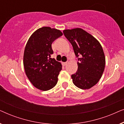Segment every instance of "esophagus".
I'll list each match as a JSON object with an SVG mask.
<instances>
[{"instance_id":"esophagus-1","label":"esophagus","mask_w":124,"mask_h":124,"mask_svg":"<svg viewBox=\"0 0 124 124\" xmlns=\"http://www.w3.org/2000/svg\"><path fill=\"white\" fill-rule=\"evenodd\" d=\"M67 64V62H62V65H63L64 66L66 65Z\"/></svg>"}]
</instances>
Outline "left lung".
<instances>
[{
  "label": "left lung",
  "mask_w": 124,
  "mask_h": 124,
  "mask_svg": "<svg viewBox=\"0 0 124 124\" xmlns=\"http://www.w3.org/2000/svg\"><path fill=\"white\" fill-rule=\"evenodd\" d=\"M64 34L78 57V70L71 76L74 85L89 89L97 84L104 72L106 58L99 41L81 28L66 29Z\"/></svg>",
  "instance_id": "obj_1"
}]
</instances>
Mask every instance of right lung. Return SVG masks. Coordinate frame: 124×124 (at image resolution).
I'll use <instances>...</instances> for the list:
<instances>
[{
	"mask_svg": "<svg viewBox=\"0 0 124 124\" xmlns=\"http://www.w3.org/2000/svg\"><path fill=\"white\" fill-rule=\"evenodd\" d=\"M60 30L42 27L32 34L28 40L23 54L25 72L33 85L39 90L47 91L55 87L62 65L55 59L51 44L62 36Z\"/></svg>",
	"mask_w": 124,
	"mask_h": 124,
	"instance_id": "add662e5",
	"label": "right lung"
}]
</instances>
